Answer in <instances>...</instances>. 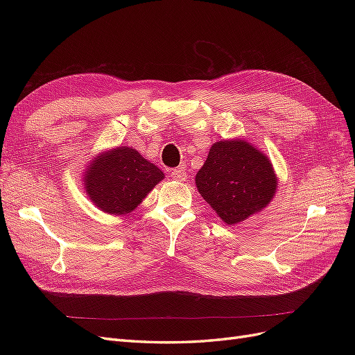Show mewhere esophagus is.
<instances>
[{
	"mask_svg": "<svg viewBox=\"0 0 355 355\" xmlns=\"http://www.w3.org/2000/svg\"><path fill=\"white\" fill-rule=\"evenodd\" d=\"M170 178L175 180H185L187 179V170L184 167H176L170 171Z\"/></svg>",
	"mask_w": 355,
	"mask_h": 355,
	"instance_id": "34e87169",
	"label": "esophagus"
}]
</instances>
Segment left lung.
<instances>
[{"mask_svg": "<svg viewBox=\"0 0 355 355\" xmlns=\"http://www.w3.org/2000/svg\"><path fill=\"white\" fill-rule=\"evenodd\" d=\"M196 184L220 219L235 225L271 201L277 178L270 159L250 144L222 141L210 148Z\"/></svg>", "mask_w": 355, "mask_h": 355, "instance_id": "obj_1", "label": "left lung"}]
</instances>
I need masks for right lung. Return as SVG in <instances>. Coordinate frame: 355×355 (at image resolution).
I'll use <instances>...</instances> for the list:
<instances>
[{"instance_id":"obj_1","label":"right lung","mask_w":355,"mask_h":355,"mask_svg":"<svg viewBox=\"0 0 355 355\" xmlns=\"http://www.w3.org/2000/svg\"><path fill=\"white\" fill-rule=\"evenodd\" d=\"M163 178V171L136 149L121 146L94 158L84 184L99 209L111 214H124L136 209Z\"/></svg>"}]
</instances>
